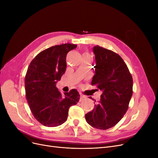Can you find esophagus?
I'll return each instance as SVG.
<instances>
[{
  "label": "esophagus",
  "instance_id": "1",
  "mask_svg": "<svg viewBox=\"0 0 158 158\" xmlns=\"http://www.w3.org/2000/svg\"><path fill=\"white\" fill-rule=\"evenodd\" d=\"M85 99H86V97H85V95L81 94V95H80V102L84 101V100Z\"/></svg>",
  "mask_w": 158,
  "mask_h": 158
}]
</instances>
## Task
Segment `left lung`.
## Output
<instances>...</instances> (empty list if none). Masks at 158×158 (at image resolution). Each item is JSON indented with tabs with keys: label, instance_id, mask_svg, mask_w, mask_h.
I'll return each instance as SVG.
<instances>
[{
	"label": "left lung",
	"instance_id": "obj_1",
	"mask_svg": "<svg viewBox=\"0 0 158 158\" xmlns=\"http://www.w3.org/2000/svg\"><path fill=\"white\" fill-rule=\"evenodd\" d=\"M93 51L95 66L92 85H97L103 93L99 103L85 117L89 125L106 130L117 125L126 113L133 80L125 61L116 52L99 45Z\"/></svg>",
	"mask_w": 158,
	"mask_h": 158
}]
</instances>
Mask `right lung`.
<instances>
[{
    "label": "right lung",
    "mask_w": 158,
    "mask_h": 158,
    "mask_svg": "<svg viewBox=\"0 0 158 158\" xmlns=\"http://www.w3.org/2000/svg\"><path fill=\"white\" fill-rule=\"evenodd\" d=\"M77 45L65 44L40 52L30 63L25 77L27 101L33 116L43 125L55 127L63 124L70 106L79 102L73 89L63 95L56 87L66 70V57Z\"/></svg>",
    "instance_id": "right-lung-1"
}]
</instances>
